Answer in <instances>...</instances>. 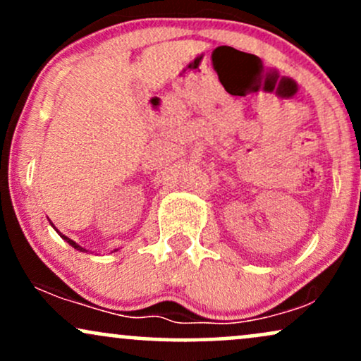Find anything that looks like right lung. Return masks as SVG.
Segmentation results:
<instances>
[{
    "mask_svg": "<svg viewBox=\"0 0 361 361\" xmlns=\"http://www.w3.org/2000/svg\"><path fill=\"white\" fill-rule=\"evenodd\" d=\"M61 238H62V239H66V241H68L69 244H71V246L74 247V250H78V251H86V250H82V247H81V246H78V244H76V243H74V241H73V239L66 238V235H61Z\"/></svg>",
    "mask_w": 361,
    "mask_h": 361,
    "instance_id": "obj_1",
    "label": "right lung"
}]
</instances>
